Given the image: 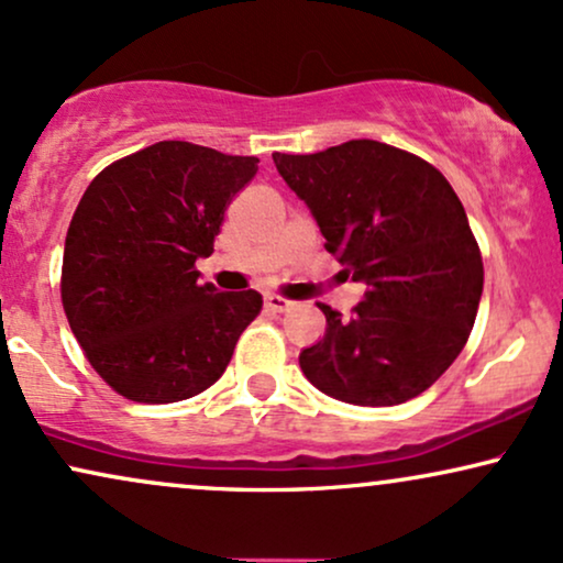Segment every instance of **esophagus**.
<instances>
[{
    "mask_svg": "<svg viewBox=\"0 0 563 563\" xmlns=\"http://www.w3.org/2000/svg\"><path fill=\"white\" fill-rule=\"evenodd\" d=\"M292 305V300H287V297L282 295H266V308L274 310V313H284V310H289Z\"/></svg>",
    "mask_w": 563,
    "mask_h": 563,
    "instance_id": "esophagus-1",
    "label": "esophagus"
}]
</instances>
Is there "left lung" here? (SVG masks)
<instances>
[{
  "label": "left lung",
  "instance_id": "obj_1",
  "mask_svg": "<svg viewBox=\"0 0 563 563\" xmlns=\"http://www.w3.org/2000/svg\"><path fill=\"white\" fill-rule=\"evenodd\" d=\"M274 164L325 250L367 287L352 318L318 302L325 334L300 352L305 378L346 405L415 399L464 350L481 305L483 258L462 200L433 164L378 141Z\"/></svg>",
  "mask_w": 563,
  "mask_h": 563
}]
</instances>
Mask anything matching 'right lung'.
<instances>
[{
  "mask_svg": "<svg viewBox=\"0 0 563 563\" xmlns=\"http://www.w3.org/2000/svg\"><path fill=\"white\" fill-rule=\"evenodd\" d=\"M255 156L162 141L109 164L82 192L65 240L62 305L93 371L143 405L217 384L263 297L200 284L227 206Z\"/></svg>",
  "mask_w": 563,
  "mask_h": 563,
  "instance_id": "right-lung-1",
  "label": "right lung"
}]
</instances>
